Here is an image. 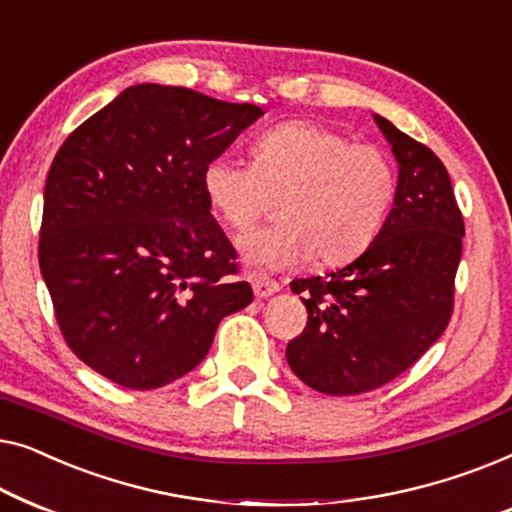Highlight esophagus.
Here are the masks:
<instances>
[{
    "label": "esophagus",
    "instance_id": "34e87169",
    "mask_svg": "<svg viewBox=\"0 0 512 512\" xmlns=\"http://www.w3.org/2000/svg\"><path fill=\"white\" fill-rule=\"evenodd\" d=\"M250 283H253V292L257 299H269L271 294H276L280 290V285L276 283V280H271L266 276H253Z\"/></svg>",
    "mask_w": 512,
    "mask_h": 512
}]
</instances>
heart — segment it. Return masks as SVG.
<instances>
[{"label": "heart", "mask_w": 512, "mask_h": 512, "mask_svg": "<svg viewBox=\"0 0 512 512\" xmlns=\"http://www.w3.org/2000/svg\"><path fill=\"white\" fill-rule=\"evenodd\" d=\"M201 190L236 232H246L278 197L280 220L243 236L239 253L248 266L280 271L311 257L338 266L362 255L383 227L397 176L383 150L292 120L259 136L253 164L213 157L201 171Z\"/></svg>", "instance_id": "obj_1"}]
</instances>
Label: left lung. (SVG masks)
Segmentation results:
<instances>
[{"mask_svg":"<svg viewBox=\"0 0 512 512\" xmlns=\"http://www.w3.org/2000/svg\"><path fill=\"white\" fill-rule=\"evenodd\" d=\"M399 164L394 204L369 248L327 278H299L308 325L287 364L308 387L350 397L390 383L448 327L464 220L443 162L373 115Z\"/></svg>","mask_w":512,"mask_h":512,"instance_id":"8db88e82","label":"left lung"}]
</instances>
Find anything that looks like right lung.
<instances>
[{
	"label": "right lung",
	"mask_w": 512,
	"mask_h": 512,
	"mask_svg": "<svg viewBox=\"0 0 512 512\" xmlns=\"http://www.w3.org/2000/svg\"><path fill=\"white\" fill-rule=\"evenodd\" d=\"M264 111L139 83L57 150L43 190L39 266L64 341L129 390L190 373L215 329L253 301L201 171Z\"/></svg>",
	"instance_id": "obj_1"
}]
</instances>
